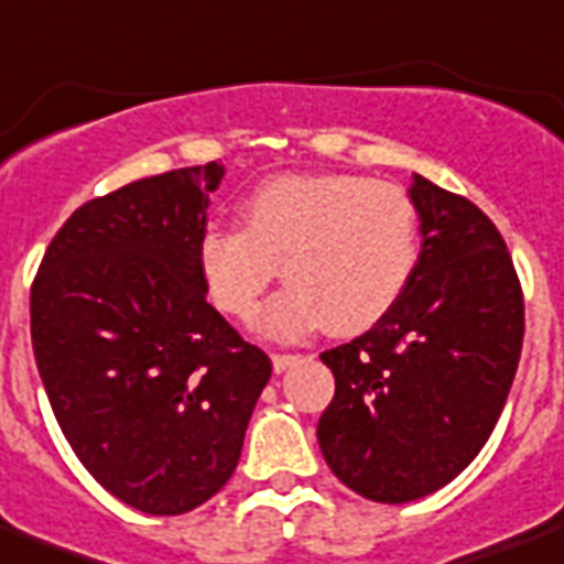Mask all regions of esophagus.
<instances>
[{
	"label": "esophagus",
	"mask_w": 564,
	"mask_h": 564,
	"mask_svg": "<svg viewBox=\"0 0 564 564\" xmlns=\"http://www.w3.org/2000/svg\"><path fill=\"white\" fill-rule=\"evenodd\" d=\"M292 364H299V355H272L274 372H283V369H290Z\"/></svg>",
	"instance_id": "34e87169"
}]
</instances>
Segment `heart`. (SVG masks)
I'll return each instance as SVG.
<instances>
[{"label":"heart","instance_id":"heart-1","mask_svg":"<svg viewBox=\"0 0 564 564\" xmlns=\"http://www.w3.org/2000/svg\"><path fill=\"white\" fill-rule=\"evenodd\" d=\"M239 227H206L197 265L218 311L248 322L278 274L290 286L260 328L290 339L328 322L369 328L411 281L420 213L408 188L360 174H281L239 206Z\"/></svg>","mask_w":564,"mask_h":564}]
</instances>
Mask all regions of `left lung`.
I'll list each match as a JSON object with an SVG mask.
<instances>
[{
    "mask_svg": "<svg viewBox=\"0 0 564 564\" xmlns=\"http://www.w3.org/2000/svg\"><path fill=\"white\" fill-rule=\"evenodd\" d=\"M420 257L381 319L322 351L334 399L322 455L372 502L435 494L479 455L500 420L523 346V292L494 221L414 174Z\"/></svg>",
    "mask_w": 564,
    "mask_h": 564,
    "instance_id": "1",
    "label": "left lung"
}]
</instances>
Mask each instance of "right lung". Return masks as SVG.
Instances as JSON below:
<instances>
[{
	"label": "right lung",
	"instance_id": "add662e5",
	"mask_svg": "<svg viewBox=\"0 0 564 564\" xmlns=\"http://www.w3.org/2000/svg\"><path fill=\"white\" fill-rule=\"evenodd\" d=\"M218 162L82 204L32 283L43 390L85 470L148 514H186L234 476L272 360L206 301L197 239Z\"/></svg>",
	"mask_w": 564,
	"mask_h": 564
}]
</instances>
